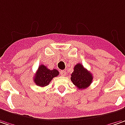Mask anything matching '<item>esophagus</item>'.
<instances>
[{"label": "esophagus", "mask_w": 125, "mask_h": 125, "mask_svg": "<svg viewBox=\"0 0 125 125\" xmlns=\"http://www.w3.org/2000/svg\"><path fill=\"white\" fill-rule=\"evenodd\" d=\"M66 74V72L65 71H61V75H65Z\"/></svg>", "instance_id": "34e87169"}]
</instances>
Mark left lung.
Wrapping results in <instances>:
<instances>
[{
  "label": "left lung",
  "mask_w": 125,
  "mask_h": 125,
  "mask_svg": "<svg viewBox=\"0 0 125 125\" xmlns=\"http://www.w3.org/2000/svg\"><path fill=\"white\" fill-rule=\"evenodd\" d=\"M71 80L79 90H83L88 87L92 83L93 76L81 63H77L71 74Z\"/></svg>",
  "instance_id": "left-lung-1"
}]
</instances>
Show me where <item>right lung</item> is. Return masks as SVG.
I'll use <instances>...</instances> for the list:
<instances>
[{"instance_id": "right-lung-1", "label": "right lung", "mask_w": 125, "mask_h": 125, "mask_svg": "<svg viewBox=\"0 0 125 125\" xmlns=\"http://www.w3.org/2000/svg\"><path fill=\"white\" fill-rule=\"evenodd\" d=\"M59 75V71L56 69L50 70L44 65H41L33 78V81L36 85L45 87L50 84L52 79Z\"/></svg>"}]
</instances>
